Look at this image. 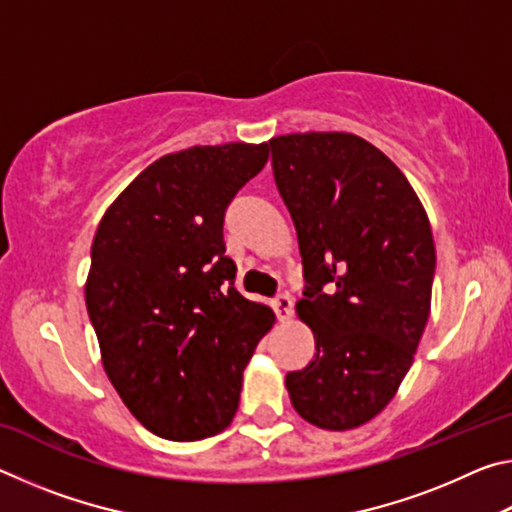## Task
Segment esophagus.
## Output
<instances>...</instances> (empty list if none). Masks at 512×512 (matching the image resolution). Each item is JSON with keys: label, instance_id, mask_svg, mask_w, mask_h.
<instances>
[{"label": "esophagus", "instance_id": "esophagus-1", "mask_svg": "<svg viewBox=\"0 0 512 512\" xmlns=\"http://www.w3.org/2000/svg\"><path fill=\"white\" fill-rule=\"evenodd\" d=\"M273 309H275V316L280 323H284V320H289L293 316V300L291 296H287V293H282V296H277L273 300Z\"/></svg>", "mask_w": 512, "mask_h": 512}]
</instances>
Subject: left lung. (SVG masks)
<instances>
[{"mask_svg": "<svg viewBox=\"0 0 512 512\" xmlns=\"http://www.w3.org/2000/svg\"><path fill=\"white\" fill-rule=\"evenodd\" d=\"M268 144L305 268L296 314L316 343L307 368L287 375L291 404L314 427L357 429L393 400L427 325L429 216L397 164L359 135Z\"/></svg>", "mask_w": 512, "mask_h": 512, "instance_id": "obj_1", "label": "left lung"}]
</instances>
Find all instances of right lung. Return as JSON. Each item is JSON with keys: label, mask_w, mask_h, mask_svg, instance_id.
<instances>
[{"label": "right lung", "mask_w": 512, "mask_h": 512, "mask_svg": "<svg viewBox=\"0 0 512 512\" xmlns=\"http://www.w3.org/2000/svg\"><path fill=\"white\" fill-rule=\"evenodd\" d=\"M268 144L192 146L149 164L103 214L85 305L103 370L155 436L201 440L239 406L244 368L275 314L235 289L223 214Z\"/></svg>", "instance_id": "right-lung-1"}]
</instances>
